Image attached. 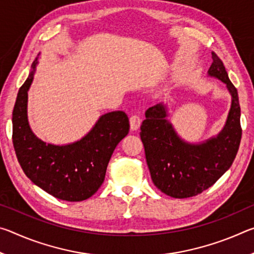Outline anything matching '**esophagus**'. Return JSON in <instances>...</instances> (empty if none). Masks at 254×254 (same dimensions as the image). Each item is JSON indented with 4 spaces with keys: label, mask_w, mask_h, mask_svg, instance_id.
Returning <instances> with one entry per match:
<instances>
[{
    "label": "esophagus",
    "mask_w": 254,
    "mask_h": 254,
    "mask_svg": "<svg viewBox=\"0 0 254 254\" xmlns=\"http://www.w3.org/2000/svg\"><path fill=\"white\" fill-rule=\"evenodd\" d=\"M140 124H141V119L139 115L136 114H133L130 117V127H131V130L133 131H136L137 128L140 127Z\"/></svg>",
    "instance_id": "1"
}]
</instances>
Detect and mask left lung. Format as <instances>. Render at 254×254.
<instances>
[{"mask_svg":"<svg viewBox=\"0 0 254 254\" xmlns=\"http://www.w3.org/2000/svg\"><path fill=\"white\" fill-rule=\"evenodd\" d=\"M208 76L222 80L232 96L223 130L201 143H189L175 131L162 103L145 111L140 136L151 179L158 189L174 198L200 194L217 182L233 163L240 147L242 128L238 91L231 83L222 60L212 53Z\"/></svg>","mask_w":254,"mask_h":254,"instance_id":"left-lung-1","label":"left lung"}]
</instances>
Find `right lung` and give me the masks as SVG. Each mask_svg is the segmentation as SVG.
<instances>
[{
  "instance_id": "1",
  "label": "right lung",
  "mask_w": 254,
  "mask_h": 254,
  "mask_svg": "<svg viewBox=\"0 0 254 254\" xmlns=\"http://www.w3.org/2000/svg\"><path fill=\"white\" fill-rule=\"evenodd\" d=\"M38 60L21 86L12 114V140L25 176L58 199L80 201L89 198L104 182L114 149L128 133L130 123L123 111L106 113L84 137L66 145L46 143L28 122V91Z\"/></svg>"
}]
</instances>
